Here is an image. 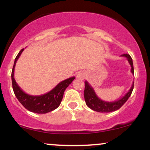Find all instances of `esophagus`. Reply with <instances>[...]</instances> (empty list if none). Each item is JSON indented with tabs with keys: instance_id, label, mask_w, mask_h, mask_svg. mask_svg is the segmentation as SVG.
Segmentation results:
<instances>
[{
	"instance_id": "1",
	"label": "esophagus",
	"mask_w": 150,
	"mask_h": 150,
	"mask_svg": "<svg viewBox=\"0 0 150 150\" xmlns=\"http://www.w3.org/2000/svg\"><path fill=\"white\" fill-rule=\"evenodd\" d=\"M85 77H86V73L85 72L80 71L77 73V77L78 79H80V80H83V79H85Z\"/></svg>"
}]
</instances>
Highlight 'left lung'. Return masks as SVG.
Masks as SVG:
<instances>
[{
    "label": "left lung",
    "mask_w": 150,
    "mask_h": 150,
    "mask_svg": "<svg viewBox=\"0 0 150 150\" xmlns=\"http://www.w3.org/2000/svg\"><path fill=\"white\" fill-rule=\"evenodd\" d=\"M121 57H124L128 60V63L131 67V73L134 75V68H133V63H132V58L129 54H123L121 55ZM85 92H84V97H85V100L86 104L91 109L94 111H97V112L101 113H108L112 112V111H116L123 106V104L126 102L128 98L131 95L132 90H133L134 87V82H132V84L130 87L128 92L125 94L123 97H122L118 100L113 101H106L101 99L96 94L95 91L92 86L87 82V80L85 81Z\"/></svg>",
    "instance_id": "left-lung-1"
}]
</instances>
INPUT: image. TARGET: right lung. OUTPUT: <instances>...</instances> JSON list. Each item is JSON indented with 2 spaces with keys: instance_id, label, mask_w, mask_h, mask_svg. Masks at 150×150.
<instances>
[{
  "instance_id": "right-lung-1",
  "label": "right lung",
  "mask_w": 150,
  "mask_h": 150,
  "mask_svg": "<svg viewBox=\"0 0 150 150\" xmlns=\"http://www.w3.org/2000/svg\"><path fill=\"white\" fill-rule=\"evenodd\" d=\"M24 49L19 52L15 59L11 78L13 83V89L17 99L22 106L27 110L36 113H46L57 108L61 104L63 99V94L67 87L75 80V77H71L66 80L61 81L54 88L41 95H30L24 92L18 85L14 77L15 67L18 58L23 52Z\"/></svg>"
}]
</instances>
